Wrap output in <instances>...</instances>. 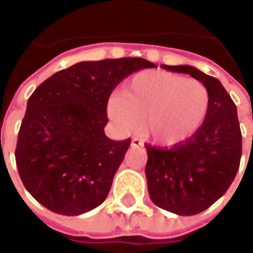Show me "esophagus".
<instances>
[{
    "mask_svg": "<svg viewBox=\"0 0 253 253\" xmlns=\"http://www.w3.org/2000/svg\"><path fill=\"white\" fill-rule=\"evenodd\" d=\"M131 146L134 148H138V146H143V142L139 139V138H132L131 139Z\"/></svg>",
    "mask_w": 253,
    "mask_h": 253,
    "instance_id": "34e87169",
    "label": "esophagus"
}]
</instances>
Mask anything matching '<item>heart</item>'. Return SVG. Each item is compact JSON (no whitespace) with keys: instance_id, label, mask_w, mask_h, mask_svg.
<instances>
[{"instance_id":"1","label":"heart","mask_w":253,"mask_h":253,"mask_svg":"<svg viewBox=\"0 0 253 253\" xmlns=\"http://www.w3.org/2000/svg\"><path fill=\"white\" fill-rule=\"evenodd\" d=\"M210 108V94L198 80L167 72L137 73L111 97L108 114L125 131L141 132L161 146H175L199 131Z\"/></svg>"}]
</instances>
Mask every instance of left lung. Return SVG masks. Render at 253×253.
Returning a JSON list of instances; mask_svg holds the SVG:
<instances>
[{
  "label": "left lung",
  "instance_id": "1",
  "mask_svg": "<svg viewBox=\"0 0 253 253\" xmlns=\"http://www.w3.org/2000/svg\"><path fill=\"white\" fill-rule=\"evenodd\" d=\"M161 67L190 74L210 94L206 121L194 137L170 149L145 146L152 202L177 215H194L217 202L239 170L243 138L237 108L217 78L187 65Z\"/></svg>",
  "mask_w": 253,
  "mask_h": 253
}]
</instances>
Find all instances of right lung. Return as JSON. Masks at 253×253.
<instances>
[{"instance_id": "obj_1", "label": "right lung", "mask_w": 253, "mask_h": 253, "mask_svg": "<svg viewBox=\"0 0 253 253\" xmlns=\"http://www.w3.org/2000/svg\"><path fill=\"white\" fill-rule=\"evenodd\" d=\"M148 67L154 63L143 58L80 62L31 94L14 156L20 179L41 205L80 215L105 201L131 143L104 134L107 103L122 80Z\"/></svg>"}]
</instances>
